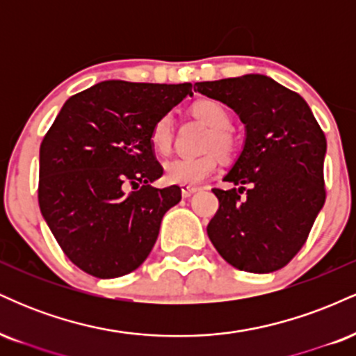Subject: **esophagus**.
Wrapping results in <instances>:
<instances>
[{"instance_id": "34e87169", "label": "esophagus", "mask_w": 356, "mask_h": 356, "mask_svg": "<svg viewBox=\"0 0 356 356\" xmlns=\"http://www.w3.org/2000/svg\"><path fill=\"white\" fill-rule=\"evenodd\" d=\"M199 189L197 187H194V186H181V192H182V197H191L192 194H195V192H197Z\"/></svg>"}]
</instances>
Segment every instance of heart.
I'll use <instances>...</instances> for the list:
<instances>
[{"label": "heart", "instance_id": "1", "mask_svg": "<svg viewBox=\"0 0 356 356\" xmlns=\"http://www.w3.org/2000/svg\"><path fill=\"white\" fill-rule=\"evenodd\" d=\"M192 112L201 120L206 122L212 129V134L207 140V147H214L220 152H227L231 149L229 130L232 127V118L229 110L218 100H199L192 107ZM174 137V118L172 113H162L150 127L149 140L152 149L157 154H167L172 145ZM219 161L216 154L192 155V157H177L169 161L164 165V179L177 186H199L204 181L216 174Z\"/></svg>", "mask_w": 356, "mask_h": 356}]
</instances>
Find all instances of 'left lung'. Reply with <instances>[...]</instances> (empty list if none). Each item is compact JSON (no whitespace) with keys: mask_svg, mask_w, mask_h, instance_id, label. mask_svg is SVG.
<instances>
[{"mask_svg":"<svg viewBox=\"0 0 356 356\" xmlns=\"http://www.w3.org/2000/svg\"><path fill=\"white\" fill-rule=\"evenodd\" d=\"M238 113L246 130L207 224L218 252L241 271L273 273L303 248L325 204L326 138L305 99L266 75L194 85Z\"/></svg>","mask_w":356,"mask_h":356,"instance_id":"left-lung-1","label":"left lung"}]
</instances>
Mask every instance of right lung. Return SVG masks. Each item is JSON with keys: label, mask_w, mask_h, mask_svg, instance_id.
Returning <instances> with one entry per match:
<instances>
[{"label": "right lung", "mask_w": 356, "mask_h": 356, "mask_svg": "<svg viewBox=\"0 0 356 356\" xmlns=\"http://www.w3.org/2000/svg\"><path fill=\"white\" fill-rule=\"evenodd\" d=\"M192 85L107 80L65 102L40 145L38 202L68 259L110 280L132 273L157 241L181 187L150 186L164 172L150 127ZM129 186L136 191L127 193Z\"/></svg>", "instance_id": "add662e5"}]
</instances>
